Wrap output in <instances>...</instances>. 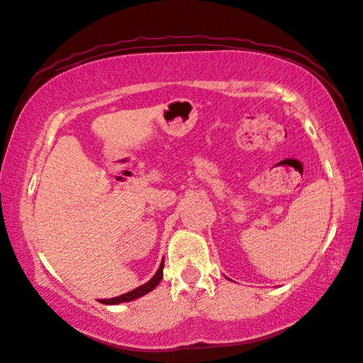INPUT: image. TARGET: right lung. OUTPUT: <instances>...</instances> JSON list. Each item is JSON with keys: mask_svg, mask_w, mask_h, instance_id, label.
Instances as JSON below:
<instances>
[{"mask_svg": "<svg viewBox=\"0 0 363 363\" xmlns=\"http://www.w3.org/2000/svg\"><path fill=\"white\" fill-rule=\"evenodd\" d=\"M164 265H165V262H164V259H162L160 267H159V269L156 272V274H154L148 282L140 285V287H137L133 291H128V293H125V295H120L117 298L101 299V301H99V303H103V304H120V303H128V301H134L137 298L146 295V293H150L151 290H154L159 285L162 276H164Z\"/></svg>", "mask_w": 363, "mask_h": 363, "instance_id": "1", "label": "right lung"}]
</instances>
